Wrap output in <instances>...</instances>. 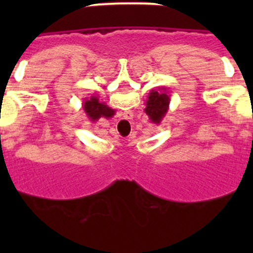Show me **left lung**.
I'll use <instances>...</instances> for the list:
<instances>
[{
  "label": "left lung",
  "instance_id": "8db88e82",
  "mask_svg": "<svg viewBox=\"0 0 253 253\" xmlns=\"http://www.w3.org/2000/svg\"><path fill=\"white\" fill-rule=\"evenodd\" d=\"M169 101H171V95L166 87H160L157 90H152L148 93L144 113L148 115L151 123L157 125L161 124L169 111Z\"/></svg>",
  "mask_w": 253,
  "mask_h": 253
}]
</instances>
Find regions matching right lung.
I'll return each instance as SVG.
<instances>
[{"label":"right lung","mask_w":253,"mask_h":253,"mask_svg":"<svg viewBox=\"0 0 253 253\" xmlns=\"http://www.w3.org/2000/svg\"><path fill=\"white\" fill-rule=\"evenodd\" d=\"M82 109L86 113L87 118L91 122H97L100 118H113L115 115V110L107 106L105 102H101L97 96H90L86 97L82 102Z\"/></svg>","instance_id":"1"}]
</instances>
